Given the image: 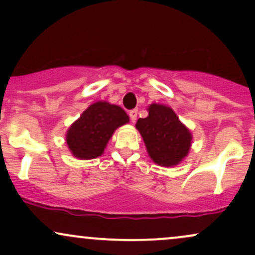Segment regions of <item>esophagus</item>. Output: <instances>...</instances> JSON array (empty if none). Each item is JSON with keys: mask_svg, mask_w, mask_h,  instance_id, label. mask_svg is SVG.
I'll list each match as a JSON object with an SVG mask.
<instances>
[{"mask_svg": "<svg viewBox=\"0 0 255 255\" xmlns=\"http://www.w3.org/2000/svg\"><path fill=\"white\" fill-rule=\"evenodd\" d=\"M136 116H137V110L136 109H133V110L129 111V118H130V121L133 122V124L136 121Z\"/></svg>", "mask_w": 255, "mask_h": 255, "instance_id": "1", "label": "esophagus"}]
</instances>
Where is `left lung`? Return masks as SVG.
<instances>
[{
    "mask_svg": "<svg viewBox=\"0 0 255 255\" xmlns=\"http://www.w3.org/2000/svg\"><path fill=\"white\" fill-rule=\"evenodd\" d=\"M148 116L137 120L135 127L144 140L148 156L157 165L169 168L188 156L193 135L170 107L152 103Z\"/></svg>",
    "mask_w": 255,
    "mask_h": 255,
    "instance_id": "8db88e82",
    "label": "left lung"
}]
</instances>
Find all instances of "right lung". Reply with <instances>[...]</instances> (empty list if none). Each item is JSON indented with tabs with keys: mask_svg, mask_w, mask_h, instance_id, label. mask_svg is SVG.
<instances>
[{
	"mask_svg": "<svg viewBox=\"0 0 255 255\" xmlns=\"http://www.w3.org/2000/svg\"><path fill=\"white\" fill-rule=\"evenodd\" d=\"M129 122L121 107L98 101L91 104L66 133V144L78 159H93L104 153L114 131Z\"/></svg>",
	"mask_w": 255,
	"mask_h": 255,
	"instance_id": "1",
	"label": "right lung"
}]
</instances>
